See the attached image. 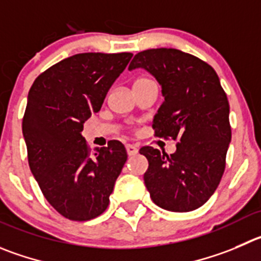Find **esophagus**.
Listing matches in <instances>:
<instances>
[{"mask_svg": "<svg viewBox=\"0 0 261 261\" xmlns=\"http://www.w3.org/2000/svg\"><path fill=\"white\" fill-rule=\"evenodd\" d=\"M125 148H126V153H128L129 156H135V155H137L138 148L136 147V146H133V145H126V146H125Z\"/></svg>", "mask_w": 261, "mask_h": 261, "instance_id": "esophagus-1", "label": "esophagus"}]
</instances>
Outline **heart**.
Masks as SVG:
<instances>
[{"instance_id": "obj_1", "label": "heart", "mask_w": 261, "mask_h": 261, "mask_svg": "<svg viewBox=\"0 0 261 261\" xmlns=\"http://www.w3.org/2000/svg\"><path fill=\"white\" fill-rule=\"evenodd\" d=\"M143 81H147V79H146V78H140V79H137V81H136L135 83H137V82H143Z\"/></svg>"}]
</instances>
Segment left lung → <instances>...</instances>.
Wrapping results in <instances>:
<instances>
[{
	"mask_svg": "<svg viewBox=\"0 0 261 261\" xmlns=\"http://www.w3.org/2000/svg\"><path fill=\"white\" fill-rule=\"evenodd\" d=\"M143 68L161 86L164 102L153 118L158 137L177 141L174 153L145 146L148 160L143 180L158 206L192 212L217 190L229 146V103L214 69L175 48L138 52L129 70Z\"/></svg>",
	"mask_w": 261,
	"mask_h": 261,
	"instance_id": "left-lung-1",
	"label": "left lung"
}]
</instances>
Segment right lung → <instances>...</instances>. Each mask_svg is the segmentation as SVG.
I'll use <instances>...</instances> for the list:
<instances>
[{
	"instance_id": "obj_1",
	"label": "right lung",
	"mask_w": 261,
	"mask_h": 261,
	"mask_svg": "<svg viewBox=\"0 0 261 261\" xmlns=\"http://www.w3.org/2000/svg\"><path fill=\"white\" fill-rule=\"evenodd\" d=\"M132 56L74 55L37 76L29 89L23 118L29 168L51 206L70 220L86 222L105 212L128 158L119 141L92 153L82 130Z\"/></svg>"
}]
</instances>
